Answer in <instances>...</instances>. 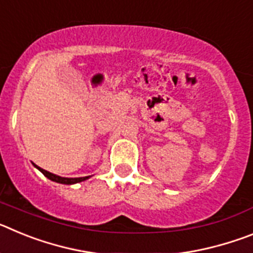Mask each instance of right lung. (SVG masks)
I'll return each mask as SVG.
<instances>
[{
    "mask_svg": "<svg viewBox=\"0 0 253 253\" xmlns=\"http://www.w3.org/2000/svg\"><path fill=\"white\" fill-rule=\"evenodd\" d=\"M35 167H37L38 169H39L42 173H43L45 177H48L49 180L54 181V182H59V184H64V185H73V184H77V182H81V181H84L87 180V178L90 177V176H86V177H75V178H68V177H60V176H57L54 175V173H51V172H48L45 171V169H40V167H38L37 165H34Z\"/></svg>",
    "mask_w": 253,
    "mask_h": 253,
    "instance_id": "right-lung-1",
    "label": "right lung"
}]
</instances>
